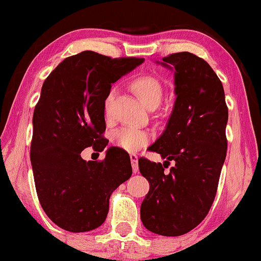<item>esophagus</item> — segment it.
Listing matches in <instances>:
<instances>
[{
    "label": "esophagus",
    "mask_w": 261,
    "mask_h": 261,
    "mask_svg": "<svg viewBox=\"0 0 261 261\" xmlns=\"http://www.w3.org/2000/svg\"><path fill=\"white\" fill-rule=\"evenodd\" d=\"M130 161H132V168H133V172H138V156L136 154H130Z\"/></svg>",
    "instance_id": "esophagus-1"
}]
</instances>
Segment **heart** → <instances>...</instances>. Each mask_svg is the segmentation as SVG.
Returning <instances> with one entry per match:
<instances>
[{
	"instance_id": "b5f03b06",
	"label": "heart",
	"mask_w": 261,
	"mask_h": 261,
	"mask_svg": "<svg viewBox=\"0 0 261 261\" xmlns=\"http://www.w3.org/2000/svg\"><path fill=\"white\" fill-rule=\"evenodd\" d=\"M133 89L136 93L139 95L140 99L146 106L160 105L162 97H164V88H162L161 82L158 78L151 75H144L137 78L133 82ZM111 93L106 100V111L109 107L110 101L112 97ZM152 133L148 129H142V128L136 127H122L115 130L111 136V140L113 145L117 148L124 150L128 152H136L138 150L143 149L151 142Z\"/></svg>"
}]
</instances>
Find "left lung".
<instances>
[{"label": "left lung", "mask_w": 261, "mask_h": 261, "mask_svg": "<svg viewBox=\"0 0 261 261\" xmlns=\"http://www.w3.org/2000/svg\"><path fill=\"white\" fill-rule=\"evenodd\" d=\"M158 63L173 70L176 100L166 128L149 146L164 165L138 160L150 185L140 219L149 231L176 237L197 227L214 203L227 151L228 110L222 83L203 58L178 52ZM170 161L175 166L166 173Z\"/></svg>", "instance_id": "1"}]
</instances>
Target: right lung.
Instances as JSON below:
<instances>
[{
  "label": "right lung",
  "mask_w": 261,
  "mask_h": 261,
  "mask_svg": "<svg viewBox=\"0 0 261 261\" xmlns=\"http://www.w3.org/2000/svg\"><path fill=\"white\" fill-rule=\"evenodd\" d=\"M143 62L83 51L63 60L42 84L33 116L30 161L40 204L58 227H99L112 192L132 176L124 150L110 146L99 162L83 160L81 152L88 146L106 148L105 100L111 84Z\"/></svg>",
  "instance_id": "right-lung-1"
}]
</instances>
